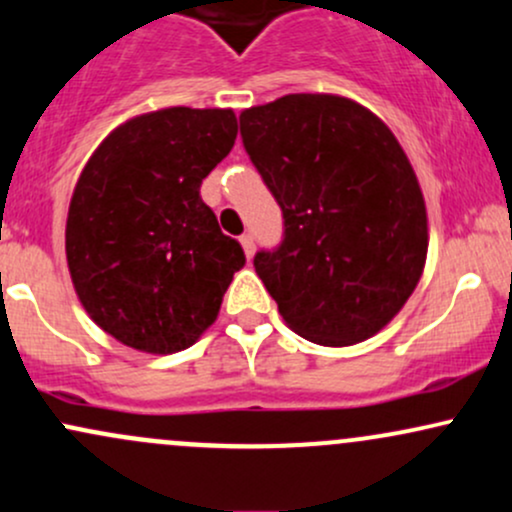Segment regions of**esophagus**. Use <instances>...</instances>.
<instances>
[{
    "instance_id": "34e87169",
    "label": "esophagus",
    "mask_w": 512,
    "mask_h": 512,
    "mask_svg": "<svg viewBox=\"0 0 512 512\" xmlns=\"http://www.w3.org/2000/svg\"><path fill=\"white\" fill-rule=\"evenodd\" d=\"M240 243H243V250H245V255H247V260H250L252 255H255V238H252L250 233H245L243 238H240Z\"/></svg>"
}]
</instances>
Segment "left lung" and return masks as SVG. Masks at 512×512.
I'll return each mask as SVG.
<instances>
[{"mask_svg": "<svg viewBox=\"0 0 512 512\" xmlns=\"http://www.w3.org/2000/svg\"><path fill=\"white\" fill-rule=\"evenodd\" d=\"M252 165L282 206L284 238L255 272L301 338L347 347L379 333L420 282L428 213L379 116L335 94H286L240 114Z\"/></svg>", "mask_w": 512, "mask_h": 512, "instance_id": "8db88e82", "label": "left lung"}]
</instances>
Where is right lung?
<instances>
[{
    "label": "right lung",
    "mask_w": 512,
    "mask_h": 512,
    "mask_svg": "<svg viewBox=\"0 0 512 512\" xmlns=\"http://www.w3.org/2000/svg\"><path fill=\"white\" fill-rule=\"evenodd\" d=\"M235 136L233 109L172 106L121 123L84 165L67 267L89 318L123 345L172 355L216 320L245 252L199 189Z\"/></svg>",
    "instance_id": "1"
}]
</instances>
